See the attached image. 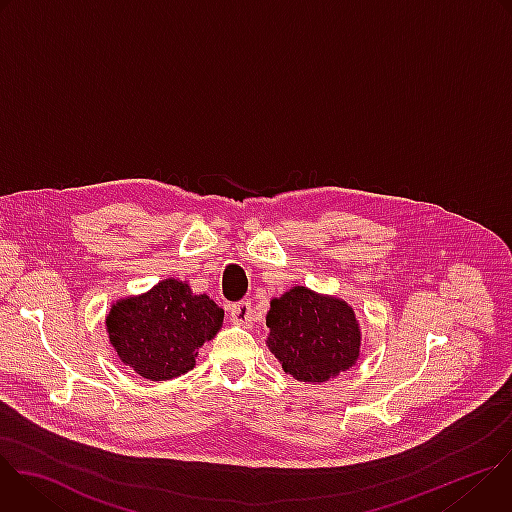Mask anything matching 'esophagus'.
<instances>
[{"mask_svg":"<svg viewBox=\"0 0 512 512\" xmlns=\"http://www.w3.org/2000/svg\"><path fill=\"white\" fill-rule=\"evenodd\" d=\"M229 314H231V320L237 322V324L249 326V324L253 322V308H251V302H237V304H231V306H229Z\"/></svg>","mask_w":512,"mask_h":512,"instance_id":"1","label":"esophagus"}]
</instances>
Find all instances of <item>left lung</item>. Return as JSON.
<instances>
[{
  "instance_id": "left-lung-1",
  "label": "left lung",
  "mask_w": 512,
  "mask_h": 512,
  "mask_svg": "<svg viewBox=\"0 0 512 512\" xmlns=\"http://www.w3.org/2000/svg\"><path fill=\"white\" fill-rule=\"evenodd\" d=\"M267 346L281 369L304 383H324L350 369L360 352V330L352 308L294 287L271 300Z\"/></svg>"
}]
</instances>
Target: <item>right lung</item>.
Here are the masks:
<instances>
[{"mask_svg": "<svg viewBox=\"0 0 512 512\" xmlns=\"http://www.w3.org/2000/svg\"><path fill=\"white\" fill-rule=\"evenodd\" d=\"M225 318L206 294L188 283L164 279L148 294L117 302L107 316L109 340L123 364L139 377L168 381L194 367L196 348L210 340Z\"/></svg>", "mask_w": 512, "mask_h": 512, "instance_id": "obj_1", "label": "right lung"}]
</instances>
